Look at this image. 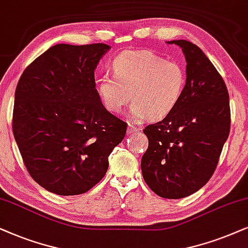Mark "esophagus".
Here are the masks:
<instances>
[{"label":"esophagus","mask_w":248,"mask_h":248,"mask_svg":"<svg viewBox=\"0 0 248 248\" xmlns=\"http://www.w3.org/2000/svg\"><path fill=\"white\" fill-rule=\"evenodd\" d=\"M140 127H137V126H134V124H129V126H128V134H135V133H137V131H140Z\"/></svg>","instance_id":"34e87169"}]
</instances>
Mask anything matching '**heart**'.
<instances>
[{"instance_id": "heart-1", "label": "heart", "mask_w": 248, "mask_h": 248, "mask_svg": "<svg viewBox=\"0 0 248 248\" xmlns=\"http://www.w3.org/2000/svg\"><path fill=\"white\" fill-rule=\"evenodd\" d=\"M113 75H104L98 82L102 103L119 113L131 100L130 117L136 120L167 117L179 103L187 79L180 63L150 51L121 53L113 62Z\"/></svg>"}]
</instances>
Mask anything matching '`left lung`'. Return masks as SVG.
I'll use <instances>...</instances> for the list:
<instances>
[{"label": "left lung", "mask_w": 248, "mask_h": 248, "mask_svg": "<svg viewBox=\"0 0 248 248\" xmlns=\"http://www.w3.org/2000/svg\"><path fill=\"white\" fill-rule=\"evenodd\" d=\"M183 48L186 86L177 107L144 134L141 157L147 186L163 199H183L201 189L216 170L230 131L229 94L216 67L193 43L168 42Z\"/></svg>", "instance_id": "8db88e82"}]
</instances>
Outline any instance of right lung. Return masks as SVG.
Segmentation results:
<instances>
[{"mask_svg":"<svg viewBox=\"0 0 248 248\" xmlns=\"http://www.w3.org/2000/svg\"><path fill=\"white\" fill-rule=\"evenodd\" d=\"M108 44H57L22 72L12 130L29 174L51 193L79 195L107 173L108 155L124 140V121L110 113L94 71Z\"/></svg>","mask_w":248,"mask_h":248,"instance_id":"obj_1","label":"right lung"}]
</instances>
